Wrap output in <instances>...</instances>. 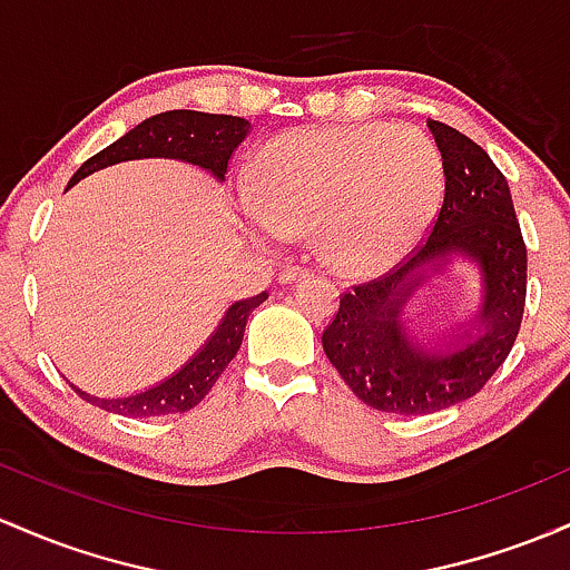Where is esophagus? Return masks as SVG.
I'll use <instances>...</instances> for the list:
<instances>
[{"label": "esophagus", "mask_w": 570, "mask_h": 570, "mask_svg": "<svg viewBox=\"0 0 570 570\" xmlns=\"http://www.w3.org/2000/svg\"><path fill=\"white\" fill-rule=\"evenodd\" d=\"M308 275H311L308 267H303V265H289V267H284V271H281L278 281H281V284H297V281L308 278Z\"/></svg>", "instance_id": "esophagus-1"}]
</instances>
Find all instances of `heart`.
<instances>
[{
	"mask_svg": "<svg viewBox=\"0 0 570 570\" xmlns=\"http://www.w3.org/2000/svg\"><path fill=\"white\" fill-rule=\"evenodd\" d=\"M246 233L256 243L316 229L341 271H371L424 233L443 194L433 140L414 127L356 124L275 137L252 175Z\"/></svg>",
	"mask_w": 570,
	"mask_h": 570,
	"instance_id": "heart-1",
	"label": "heart"
}]
</instances>
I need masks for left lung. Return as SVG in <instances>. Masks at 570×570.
Segmentation results:
<instances>
[{
  "mask_svg": "<svg viewBox=\"0 0 570 570\" xmlns=\"http://www.w3.org/2000/svg\"><path fill=\"white\" fill-rule=\"evenodd\" d=\"M443 161V205L422 243L381 278L341 297L322 346L362 403L422 416L473 397L514 346L528 292V248L509 180L471 137L428 121ZM462 258L480 275V305L443 334H414L407 305Z\"/></svg>",
  "mask_w": 570,
  "mask_h": 570,
  "instance_id": "1",
  "label": "left lung"
}]
</instances>
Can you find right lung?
<instances>
[{
	"mask_svg": "<svg viewBox=\"0 0 570 570\" xmlns=\"http://www.w3.org/2000/svg\"><path fill=\"white\" fill-rule=\"evenodd\" d=\"M252 124L246 118L237 116H216V112H199V110H170L159 112V116L146 118L129 129L127 135L118 137L108 148L94 154L89 161L80 165V170L72 175L70 186L83 180L86 175L105 170V167L118 165V161H132V159H151V156H165V159H180L189 165L203 167L214 175L216 180H224L227 173L229 156L235 148L246 140ZM67 186V189H70ZM267 299V292L259 295L237 299L222 316L218 327L210 333L208 341L191 354V360L184 367L167 376L159 384L148 386V390L132 392V395L121 397H99L89 395L80 386L70 384L80 397L89 400L97 409L110 411V414L146 419V416H161V414H184V411L194 409L210 386L216 384L224 367L233 362L243 343V333H246V322L252 316L256 305Z\"/></svg>",
	"mask_w": 570,
	"mask_h": 570,
	"instance_id": "obj_1",
	"label": "right lung"
}]
</instances>
